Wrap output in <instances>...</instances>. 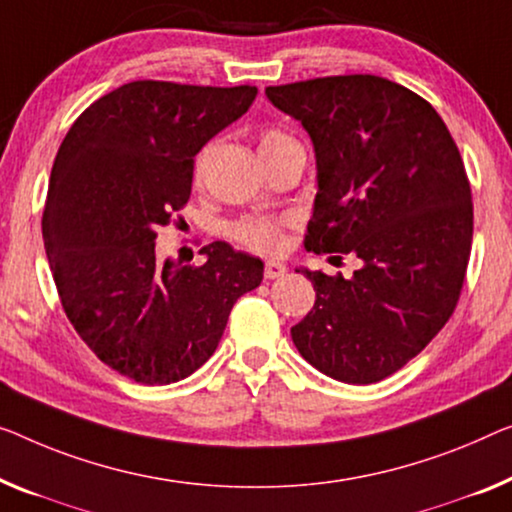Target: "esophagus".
<instances>
[{
    "label": "esophagus",
    "instance_id": "esophagus-1",
    "mask_svg": "<svg viewBox=\"0 0 512 512\" xmlns=\"http://www.w3.org/2000/svg\"><path fill=\"white\" fill-rule=\"evenodd\" d=\"M287 273V266L282 262H273V259H269V262L264 264V278L266 280H278Z\"/></svg>",
    "mask_w": 512,
    "mask_h": 512
}]
</instances>
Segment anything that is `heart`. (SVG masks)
I'll list each match as a JSON object with an SVG mask.
<instances>
[{
    "label": "heart",
    "mask_w": 512,
    "mask_h": 512,
    "mask_svg": "<svg viewBox=\"0 0 512 512\" xmlns=\"http://www.w3.org/2000/svg\"><path fill=\"white\" fill-rule=\"evenodd\" d=\"M259 156L269 158L287 149H301L296 137L280 128H262L257 135ZM292 223L289 216H246L227 227V234L236 246L253 250V253H280L285 246V227Z\"/></svg>",
    "instance_id": "heart-1"
}]
</instances>
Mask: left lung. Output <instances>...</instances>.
<instances>
[{
  "label": "left lung",
  "mask_w": 512,
  "mask_h": 512,
  "mask_svg": "<svg viewBox=\"0 0 512 512\" xmlns=\"http://www.w3.org/2000/svg\"><path fill=\"white\" fill-rule=\"evenodd\" d=\"M266 96L315 147L305 248L363 262L352 280L303 269L317 299L292 340L324 375L375 384L421 354L460 299L474 236L460 149L425 98L379 75L292 82Z\"/></svg>",
  "instance_id": "8db88e82"
}]
</instances>
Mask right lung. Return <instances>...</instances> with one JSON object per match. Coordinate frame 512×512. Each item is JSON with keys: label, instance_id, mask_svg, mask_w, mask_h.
<instances>
[{"label": "right lung", "instance_id": "right-lung-1", "mask_svg": "<svg viewBox=\"0 0 512 512\" xmlns=\"http://www.w3.org/2000/svg\"><path fill=\"white\" fill-rule=\"evenodd\" d=\"M257 87L135 80L75 119L52 165L43 243L61 308L105 365L172 384L209 361L262 259L225 241L207 262L156 259V230L190 200L195 156L246 114Z\"/></svg>", "mask_w": 512, "mask_h": 512}]
</instances>
